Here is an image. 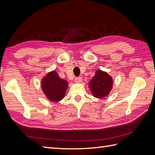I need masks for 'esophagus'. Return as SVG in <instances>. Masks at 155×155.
Wrapping results in <instances>:
<instances>
[{
	"instance_id": "1",
	"label": "esophagus",
	"mask_w": 155,
	"mask_h": 155,
	"mask_svg": "<svg viewBox=\"0 0 155 155\" xmlns=\"http://www.w3.org/2000/svg\"><path fill=\"white\" fill-rule=\"evenodd\" d=\"M75 83H81L82 82V78L81 77H79V78H76L75 79Z\"/></svg>"
}]
</instances>
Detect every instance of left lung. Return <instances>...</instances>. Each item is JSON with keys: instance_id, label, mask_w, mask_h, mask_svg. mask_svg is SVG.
Returning a JSON list of instances; mask_svg holds the SVG:
<instances>
[{"instance_id": "8db88e82", "label": "left lung", "mask_w": 155, "mask_h": 155, "mask_svg": "<svg viewBox=\"0 0 155 155\" xmlns=\"http://www.w3.org/2000/svg\"><path fill=\"white\" fill-rule=\"evenodd\" d=\"M88 85L93 96L100 99L109 94L112 89L113 80L107 72L97 70Z\"/></svg>"}]
</instances>
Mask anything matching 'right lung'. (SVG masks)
Returning <instances> with one entry per match:
<instances>
[{
  "mask_svg": "<svg viewBox=\"0 0 155 155\" xmlns=\"http://www.w3.org/2000/svg\"><path fill=\"white\" fill-rule=\"evenodd\" d=\"M41 85L46 97L53 102L63 100L68 88V82L61 78L55 70L46 74L42 79Z\"/></svg>",
  "mask_w": 155,
  "mask_h": 155,
  "instance_id": "add662e5",
  "label": "right lung"
}]
</instances>
